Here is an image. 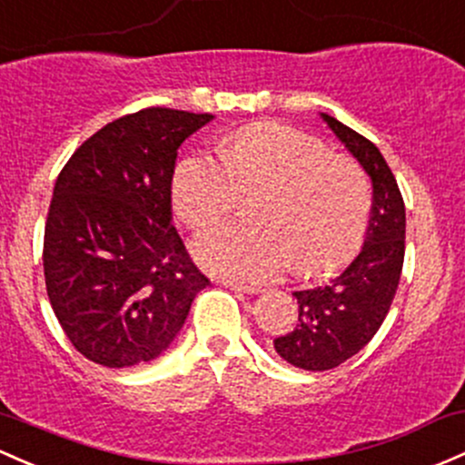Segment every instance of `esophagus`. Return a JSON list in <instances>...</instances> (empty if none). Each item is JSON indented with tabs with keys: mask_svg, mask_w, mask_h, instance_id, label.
Returning a JSON list of instances; mask_svg holds the SVG:
<instances>
[{
	"mask_svg": "<svg viewBox=\"0 0 465 465\" xmlns=\"http://www.w3.org/2000/svg\"><path fill=\"white\" fill-rule=\"evenodd\" d=\"M224 287L233 289V291H241V293H247V295H253V293H260L262 287H258V284H244V282H236V280H223Z\"/></svg>",
	"mask_w": 465,
	"mask_h": 465,
	"instance_id": "obj_1",
	"label": "esophagus"
}]
</instances>
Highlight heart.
Returning a JSON list of instances; mask_svg holds the SVG:
<instances>
[{"label":"heart","instance_id":"heart-1","mask_svg":"<svg viewBox=\"0 0 465 465\" xmlns=\"http://www.w3.org/2000/svg\"><path fill=\"white\" fill-rule=\"evenodd\" d=\"M241 187H267L253 212L260 224L229 223L203 233L193 256L207 272L260 280L291 262L295 272L320 275L349 262L364 241V172L295 127L252 124L229 136L223 158H185L172 183L176 216L190 229L212 227L232 213Z\"/></svg>","mask_w":465,"mask_h":465}]
</instances>
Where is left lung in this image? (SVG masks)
Instances as JSON below:
<instances>
[{
  "mask_svg": "<svg viewBox=\"0 0 465 465\" xmlns=\"http://www.w3.org/2000/svg\"><path fill=\"white\" fill-rule=\"evenodd\" d=\"M322 119L371 176L373 207L353 262L324 287L295 291L298 322L273 340L278 355L304 371L335 369L373 340L395 298L406 247L404 198L389 163L355 130L329 114Z\"/></svg>",
  "mask_w": 465,
  "mask_h": 465,
  "instance_id": "8db88e82",
  "label": "left lung"
}]
</instances>
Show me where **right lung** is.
<instances>
[{"label": "right lung", "mask_w": 465, "mask_h": 465, "mask_svg": "<svg viewBox=\"0 0 465 465\" xmlns=\"http://www.w3.org/2000/svg\"><path fill=\"white\" fill-rule=\"evenodd\" d=\"M212 114L145 108L81 143L54 183L44 275L61 329L108 369L158 357L209 280L172 224L181 143Z\"/></svg>", "instance_id": "right-lung-1"}]
</instances>
